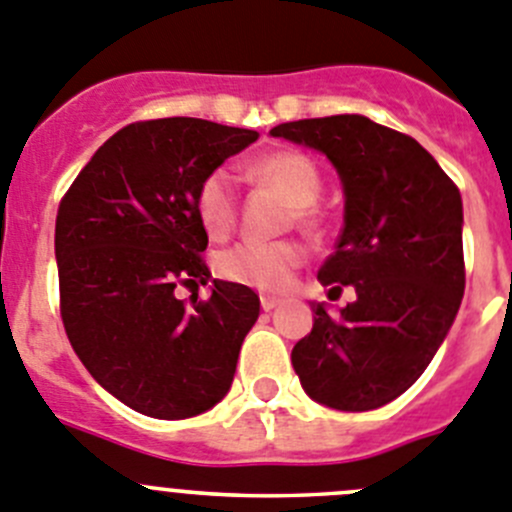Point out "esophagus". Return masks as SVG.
<instances>
[{"label": "esophagus", "mask_w": 512, "mask_h": 512, "mask_svg": "<svg viewBox=\"0 0 512 512\" xmlns=\"http://www.w3.org/2000/svg\"><path fill=\"white\" fill-rule=\"evenodd\" d=\"M260 305L262 310H272L280 305V298H272V295H260Z\"/></svg>", "instance_id": "34e87169"}]
</instances>
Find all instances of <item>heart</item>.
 Returning <instances> with one entry per match:
<instances>
[{
	"instance_id": "heart-1",
	"label": "heart",
	"mask_w": 512,
	"mask_h": 512,
	"mask_svg": "<svg viewBox=\"0 0 512 512\" xmlns=\"http://www.w3.org/2000/svg\"><path fill=\"white\" fill-rule=\"evenodd\" d=\"M250 176L288 199V222H298L305 229L318 227L321 217L313 204L321 197L323 181L310 156L293 148H278L252 161ZM194 212L212 240H224L232 232L240 214V197L227 171L217 169L204 176L194 194ZM303 257V247L293 240L240 242L214 257V270L227 283L280 293L290 285Z\"/></svg>"
}]
</instances>
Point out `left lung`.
<instances>
[{
	"label": "left lung",
	"mask_w": 512,
	"mask_h": 512,
	"mask_svg": "<svg viewBox=\"0 0 512 512\" xmlns=\"http://www.w3.org/2000/svg\"><path fill=\"white\" fill-rule=\"evenodd\" d=\"M270 133L336 166L346 214L318 280L338 295L356 290L338 315L313 305V331L290 356L295 374L331 409L384 407L424 374L460 310V189L412 136L366 116L305 118Z\"/></svg>",
	"instance_id": "1"
}]
</instances>
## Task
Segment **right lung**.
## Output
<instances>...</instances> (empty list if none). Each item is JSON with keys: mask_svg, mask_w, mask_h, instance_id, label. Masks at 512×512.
<instances>
[{"mask_svg": "<svg viewBox=\"0 0 512 512\" xmlns=\"http://www.w3.org/2000/svg\"><path fill=\"white\" fill-rule=\"evenodd\" d=\"M257 131L202 118H156L113 133L65 191L55 222L60 315L85 369L146 417L186 419L229 391L260 315L245 285H207V232L194 194Z\"/></svg>", "mask_w": 512, "mask_h": 512, "instance_id": "obj_1", "label": "right lung"}]
</instances>
